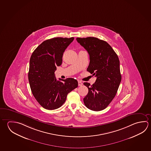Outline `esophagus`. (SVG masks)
<instances>
[{
	"mask_svg": "<svg viewBox=\"0 0 151 151\" xmlns=\"http://www.w3.org/2000/svg\"><path fill=\"white\" fill-rule=\"evenodd\" d=\"M78 86H82V85H83V83L81 82H80V81H78Z\"/></svg>",
	"mask_w": 151,
	"mask_h": 151,
	"instance_id": "34e87169",
	"label": "esophagus"
}]
</instances>
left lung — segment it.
Segmentation results:
<instances>
[{
    "instance_id": "1",
    "label": "left lung",
    "mask_w": 151,
    "mask_h": 151,
    "mask_svg": "<svg viewBox=\"0 0 151 151\" xmlns=\"http://www.w3.org/2000/svg\"><path fill=\"white\" fill-rule=\"evenodd\" d=\"M76 40L89 54L87 72L96 77L92 85L84 83L88 89L83 99L84 103L93 111L102 110L114 99L122 81L118 57L103 40L94 37H77Z\"/></svg>"
}]
</instances>
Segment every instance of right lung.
Returning <instances> with one entry per match:
<instances>
[{"instance_id":"obj_1","label":"right lung","mask_w":151,"mask_h":151,"mask_svg":"<svg viewBox=\"0 0 151 151\" xmlns=\"http://www.w3.org/2000/svg\"><path fill=\"white\" fill-rule=\"evenodd\" d=\"M74 37H54L45 40L32 53L28 78L32 94L43 108L55 110L61 106L67 94L78 86L73 78L57 81L56 67L62 64L63 56Z\"/></svg>"}]
</instances>
